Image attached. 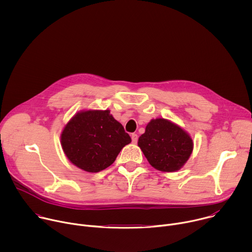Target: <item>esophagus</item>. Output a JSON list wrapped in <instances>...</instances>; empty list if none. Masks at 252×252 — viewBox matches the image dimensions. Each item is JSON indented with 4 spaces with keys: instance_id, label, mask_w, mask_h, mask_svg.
<instances>
[{
    "instance_id": "obj_1",
    "label": "esophagus",
    "mask_w": 252,
    "mask_h": 252,
    "mask_svg": "<svg viewBox=\"0 0 252 252\" xmlns=\"http://www.w3.org/2000/svg\"><path fill=\"white\" fill-rule=\"evenodd\" d=\"M130 136H131L132 143H136L137 142V134L136 133H132Z\"/></svg>"
}]
</instances>
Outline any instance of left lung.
<instances>
[{
	"label": "left lung",
	"mask_w": 252,
	"mask_h": 252,
	"mask_svg": "<svg viewBox=\"0 0 252 252\" xmlns=\"http://www.w3.org/2000/svg\"><path fill=\"white\" fill-rule=\"evenodd\" d=\"M137 146L153 167L163 172H174L190 158L193 140L182 126L169 120L158 118L147 125Z\"/></svg>",
	"instance_id": "8db88e82"
}]
</instances>
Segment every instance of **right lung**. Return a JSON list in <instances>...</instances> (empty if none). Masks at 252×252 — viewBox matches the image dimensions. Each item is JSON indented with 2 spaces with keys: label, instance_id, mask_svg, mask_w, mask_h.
Masks as SVG:
<instances>
[{
  "label": "right lung",
  "instance_id": "add662e5",
  "mask_svg": "<svg viewBox=\"0 0 252 252\" xmlns=\"http://www.w3.org/2000/svg\"><path fill=\"white\" fill-rule=\"evenodd\" d=\"M130 141V136L110 110L80 111L61 133V145L66 158L88 172L109 167Z\"/></svg>",
  "mask_w": 252,
  "mask_h": 252
}]
</instances>
